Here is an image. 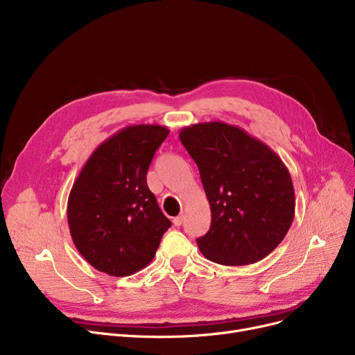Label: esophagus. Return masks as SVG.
Here are the masks:
<instances>
[{"instance_id": "34e87169", "label": "esophagus", "mask_w": 355, "mask_h": 355, "mask_svg": "<svg viewBox=\"0 0 355 355\" xmlns=\"http://www.w3.org/2000/svg\"><path fill=\"white\" fill-rule=\"evenodd\" d=\"M182 221H184V216H182V214H181V216H177V217H174V218H173L174 226H181V225H182Z\"/></svg>"}]
</instances>
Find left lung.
<instances>
[{"label": "left lung", "instance_id": "obj_1", "mask_svg": "<svg viewBox=\"0 0 355 355\" xmlns=\"http://www.w3.org/2000/svg\"><path fill=\"white\" fill-rule=\"evenodd\" d=\"M180 141L196 161L211 209L200 252L226 266L256 263L286 236L295 216L291 174L275 151L225 122L185 126Z\"/></svg>", "mask_w": 355, "mask_h": 355}]
</instances>
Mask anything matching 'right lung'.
Instances as JSON below:
<instances>
[{
    "instance_id": "obj_1",
    "label": "right lung",
    "mask_w": 355,
    "mask_h": 355,
    "mask_svg": "<svg viewBox=\"0 0 355 355\" xmlns=\"http://www.w3.org/2000/svg\"><path fill=\"white\" fill-rule=\"evenodd\" d=\"M170 129L130 125L102 142L74 181L67 201L73 243L86 262L110 276L151 263L171 226L146 185V171Z\"/></svg>"
}]
</instances>
